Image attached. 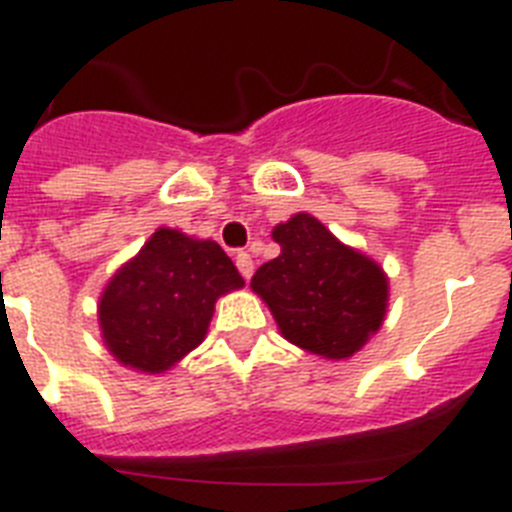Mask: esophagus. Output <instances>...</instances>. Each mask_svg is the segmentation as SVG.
Instances as JSON below:
<instances>
[{
	"label": "esophagus",
	"mask_w": 512,
	"mask_h": 512,
	"mask_svg": "<svg viewBox=\"0 0 512 512\" xmlns=\"http://www.w3.org/2000/svg\"><path fill=\"white\" fill-rule=\"evenodd\" d=\"M234 262H237V270L242 273L244 281H250L252 273H255V262H252V257L247 255V252H237Z\"/></svg>",
	"instance_id": "1"
}]
</instances>
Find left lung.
<instances>
[{"label": "left lung", "mask_w": 512, "mask_h": 512, "mask_svg": "<svg viewBox=\"0 0 512 512\" xmlns=\"http://www.w3.org/2000/svg\"><path fill=\"white\" fill-rule=\"evenodd\" d=\"M273 239L281 255L257 270L252 288L283 337L324 358H350L384 322L386 275L309 213L275 226Z\"/></svg>", "instance_id": "obj_1"}]
</instances>
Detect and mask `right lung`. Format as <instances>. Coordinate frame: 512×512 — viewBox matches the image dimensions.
Here are the masks:
<instances>
[{"instance_id":"obj_1","label":"right lung","mask_w":512,"mask_h":512,"mask_svg":"<svg viewBox=\"0 0 512 512\" xmlns=\"http://www.w3.org/2000/svg\"><path fill=\"white\" fill-rule=\"evenodd\" d=\"M242 286V275L216 242L175 229L154 231L102 293L105 345L123 366L167 371L201 345L221 293Z\"/></svg>"}]
</instances>
